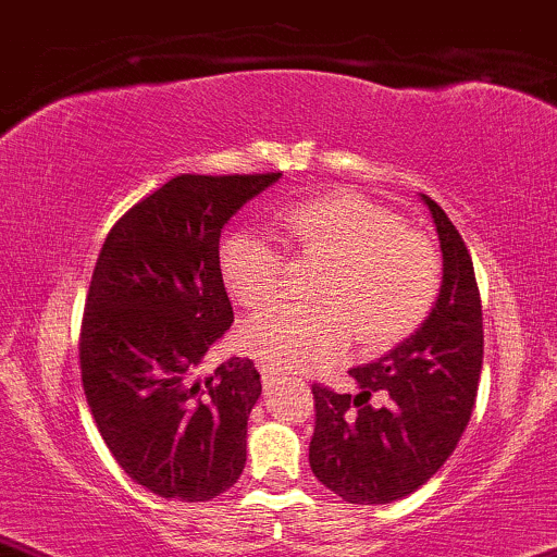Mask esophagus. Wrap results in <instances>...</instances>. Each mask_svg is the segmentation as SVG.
<instances>
[{
  "label": "esophagus",
  "mask_w": 557,
  "mask_h": 557,
  "mask_svg": "<svg viewBox=\"0 0 557 557\" xmlns=\"http://www.w3.org/2000/svg\"><path fill=\"white\" fill-rule=\"evenodd\" d=\"M259 372H262L264 385H270L272 380H274V370H272V368H267V364H259Z\"/></svg>",
  "instance_id": "esophagus-1"
}]
</instances>
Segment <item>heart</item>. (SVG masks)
I'll return each instance as SVG.
<instances>
[{
  "instance_id": "1",
  "label": "heart",
  "mask_w": 557,
  "mask_h": 557,
  "mask_svg": "<svg viewBox=\"0 0 557 557\" xmlns=\"http://www.w3.org/2000/svg\"><path fill=\"white\" fill-rule=\"evenodd\" d=\"M274 228L298 255L331 257L315 298L321 306H283L242 326L249 355L272 370L315 368L334 360L349 336L364 349L385 347L432 311L442 257L424 234L357 193L300 200L274 215ZM218 272L231 298L262 308L283 293L285 257L270 238L236 231L218 249Z\"/></svg>"
}]
</instances>
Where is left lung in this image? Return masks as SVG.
<instances>
[{
	"label": "left lung",
	"mask_w": 557,
	"mask_h": 557,
	"mask_svg": "<svg viewBox=\"0 0 557 557\" xmlns=\"http://www.w3.org/2000/svg\"><path fill=\"white\" fill-rule=\"evenodd\" d=\"M442 249L432 313L380 360L351 368L360 393L313 385L311 470L349 504H391L447 462L473 413L483 313L473 259L445 210L421 195Z\"/></svg>",
	"instance_id": "1"
}]
</instances>
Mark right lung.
<instances>
[{
	"mask_svg": "<svg viewBox=\"0 0 557 557\" xmlns=\"http://www.w3.org/2000/svg\"><path fill=\"white\" fill-rule=\"evenodd\" d=\"M283 174H180L104 238L82 319V385L104 445L166 502H210L246 466V421L262 396L255 362L200 375L234 323L218 242L244 202Z\"/></svg>",
	"mask_w": 557,
	"mask_h": 557,
	"instance_id": "obj_1",
	"label": "right lung"
}]
</instances>
